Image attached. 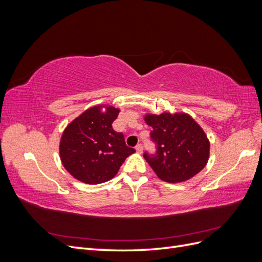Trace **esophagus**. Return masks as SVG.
Here are the masks:
<instances>
[{
	"instance_id": "esophagus-1",
	"label": "esophagus",
	"mask_w": 262,
	"mask_h": 262,
	"mask_svg": "<svg viewBox=\"0 0 262 262\" xmlns=\"http://www.w3.org/2000/svg\"><path fill=\"white\" fill-rule=\"evenodd\" d=\"M136 149L139 154H142V152H143V146H142V144H138L136 146Z\"/></svg>"
}]
</instances>
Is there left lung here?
<instances>
[{"label":"left lung","mask_w":262,"mask_h":262,"mask_svg":"<svg viewBox=\"0 0 262 262\" xmlns=\"http://www.w3.org/2000/svg\"><path fill=\"white\" fill-rule=\"evenodd\" d=\"M144 120L152 126L150 139L156 153H144L158 178L167 182L186 181L200 172L210 156V141L194 119L185 113L146 114Z\"/></svg>","instance_id":"obj_1"}]
</instances>
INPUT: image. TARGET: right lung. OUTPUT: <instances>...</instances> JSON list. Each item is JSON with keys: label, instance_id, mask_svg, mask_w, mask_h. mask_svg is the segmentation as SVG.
Instances as JSON below:
<instances>
[{"label": "right lung", "instance_id": "1", "mask_svg": "<svg viewBox=\"0 0 262 262\" xmlns=\"http://www.w3.org/2000/svg\"><path fill=\"white\" fill-rule=\"evenodd\" d=\"M120 109L109 105L91 107L62 133L59 152L64 168L84 184L113 179L136 149L125 145L123 134L113 129Z\"/></svg>", "mask_w": 262, "mask_h": 262}]
</instances>
